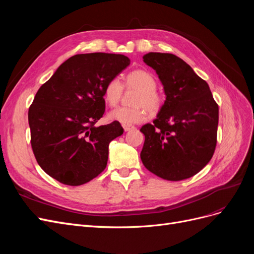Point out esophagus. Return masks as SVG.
<instances>
[{"instance_id":"34e87169","label":"esophagus","mask_w":254,"mask_h":254,"mask_svg":"<svg viewBox=\"0 0 254 254\" xmlns=\"http://www.w3.org/2000/svg\"><path fill=\"white\" fill-rule=\"evenodd\" d=\"M122 126H123V128H124L125 131H129V130L134 129V126H132V125H122Z\"/></svg>"}]
</instances>
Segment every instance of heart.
<instances>
[{
	"label": "heart",
	"mask_w": 254,
	"mask_h": 254,
	"mask_svg": "<svg viewBox=\"0 0 254 254\" xmlns=\"http://www.w3.org/2000/svg\"><path fill=\"white\" fill-rule=\"evenodd\" d=\"M125 88L135 89L136 93L132 99L133 107H119L112 110L108 117L111 121L123 125H133L147 118V110L151 114L162 109L164 97L156 89L157 80L153 75L145 70H134L125 76ZM123 94V86L118 78L107 82L104 88L105 102L111 107L117 106Z\"/></svg>",
	"instance_id": "b5f03b06"
}]
</instances>
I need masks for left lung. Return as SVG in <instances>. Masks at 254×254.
Instances as JSON below:
<instances>
[{
  "mask_svg": "<svg viewBox=\"0 0 254 254\" xmlns=\"http://www.w3.org/2000/svg\"><path fill=\"white\" fill-rule=\"evenodd\" d=\"M144 63L163 84L166 99L153 121L142 126L141 160L170 181L196 175L210 162L217 142L218 105L209 84L186 61L168 53H148Z\"/></svg>",
  "mask_w": 254,
  "mask_h": 254,
  "instance_id": "8db88e82",
  "label": "left lung"
}]
</instances>
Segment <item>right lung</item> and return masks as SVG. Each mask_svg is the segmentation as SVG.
<instances>
[{"label":"right lung","instance_id":"1","mask_svg":"<svg viewBox=\"0 0 254 254\" xmlns=\"http://www.w3.org/2000/svg\"><path fill=\"white\" fill-rule=\"evenodd\" d=\"M130 64L120 54L72 56L38 90L28 110L30 144L52 178L77 187L107 166L109 143L123 134L119 122L95 126L105 112L104 88Z\"/></svg>","mask_w":254,"mask_h":254}]
</instances>
